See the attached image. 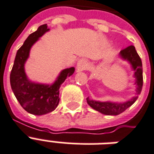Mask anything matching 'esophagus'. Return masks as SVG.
I'll return each instance as SVG.
<instances>
[{"instance_id":"esophagus-1","label":"esophagus","mask_w":154,"mask_h":154,"mask_svg":"<svg viewBox=\"0 0 154 154\" xmlns=\"http://www.w3.org/2000/svg\"><path fill=\"white\" fill-rule=\"evenodd\" d=\"M89 67V62L86 59H84V58H82L78 60L77 63V69L78 71H83V70L88 69Z\"/></svg>"}]
</instances>
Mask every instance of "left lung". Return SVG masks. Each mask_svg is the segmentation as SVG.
<instances>
[{
	"label": "left lung",
	"mask_w": 154,
	"mask_h": 154,
	"mask_svg": "<svg viewBox=\"0 0 154 154\" xmlns=\"http://www.w3.org/2000/svg\"><path fill=\"white\" fill-rule=\"evenodd\" d=\"M119 57L122 60L126 61L129 64L131 69L134 71V77L135 78L134 85H136L135 89V96L131 97L127 101L122 102L117 101H100L93 100L88 97L86 98L88 105L96 111H98L102 114L116 116L119 115L125 110L130 107L138 97V95L141 94L142 85H143V77H142V63L139 55L136 51V49L134 45L127 47L119 53Z\"/></svg>",
	"instance_id": "8db88e82"
}]
</instances>
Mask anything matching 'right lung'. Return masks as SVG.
<instances>
[{
    "label": "right lung",
    "instance_id": "add662e5",
    "mask_svg": "<svg viewBox=\"0 0 154 154\" xmlns=\"http://www.w3.org/2000/svg\"><path fill=\"white\" fill-rule=\"evenodd\" d=\"M49 29L47 24L39 26L27 37L16 54L10 73V85L16 98L25 111L33 115L47 114L56 109L59 104V89L68 77L73 74L74 67L61 70L52 84L32 82L28 77L25 65L29 57L31 48Z\"/></svg>",
    "mask_w": 154,
    "mask_h": 154
}]
</instances>
